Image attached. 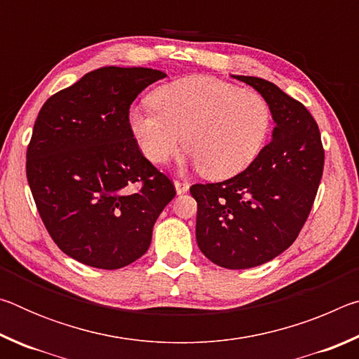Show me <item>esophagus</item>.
<instances>
[{"label":"esophagus","instance_id":"esophagus-1","mask_svg":"<svg viewBox=\"0 0 359 359\" xmlns=\"http://www.w3.org/2000/svg\"><path fill=\"white\" fill-rule=\"evenodd\" d=\"M174 187H175V190H177L179 194H184V193L188 191L190 184H188V182H185V180H174Z\"/></svg>","mask_w":359,"mask_h":359}]
</instances>
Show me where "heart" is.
Instances as JSON below:
<instances>
[{
    "label": "heart",
    "mask_w": 359,
    "mask_h": 359,
    "mask_svg": "<svg viewBox=\"0 0 359 359\" xmlns=\"http://www.w3.org/2000/svg\"><path fill=\"white\" fill-rule=\"evenodd\" d=\"M149 101L154 109L130 111V128L144 156L163 165L184 139L193 161L209 179H229L245 171L271 133L272 114L263 96L220 79H179L158 87Z\"/></svg>",
    "instance_id": "heart-1"
}]
</instances>
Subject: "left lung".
<instances>
[{
	"label": "left lung",
	"instance_id": "left-lung-1",
	"mask_svg": "<svg viewBox=\"0 0 359 359\" xmlns=\"http://www.w3.org/2000/svg\"><path fill=\"white\" fill-rule=\"evenodd\" d=\"M267 101L272 141L245 171L191 185L198 247L226 269L264 264L287 250L306 223L323 175L325 150L312 114L272 82L234 76Z\"/></svg>",
	"mask_w": 359,
	"mask_h": 359
}]
</instances>
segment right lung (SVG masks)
Here are the masks:
<instances>
[{"instance_id": "add662e5", "label": "right lung", "mask_w": 359, "mask_h": 359, "mask_svg": "<svg viewBox=\"0 0 359 359\" xmlns=\"http://www.w3.org/2000/svg\"><path fill=\"white\" fill-rule=\"evenodd\" d=\"M166 74L106 66L52 95L27 149V179L53 242L98 269H120L149 250L172 180L144 156L130 106Z\"/></svg>"}]
</instances>
